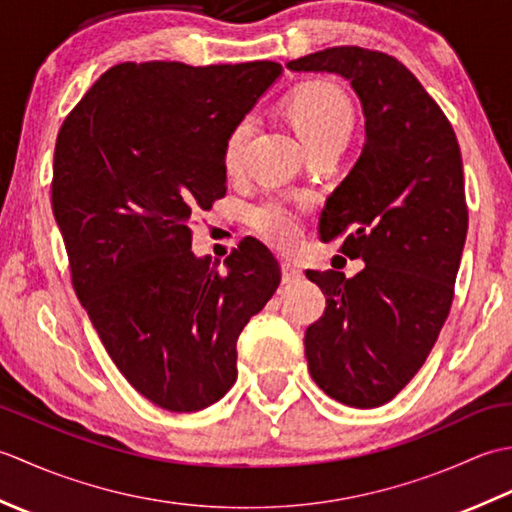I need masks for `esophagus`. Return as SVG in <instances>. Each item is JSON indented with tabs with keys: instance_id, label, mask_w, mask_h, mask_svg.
Here are the masks:
<instances>
[{
	"instance_id": "34e87169",
	"label": "esophagus",
	"mask_w": 512,
	"mask_h": 512,
	"mask_svg": "<svg viewBox=\"0 0 512 512\" xmlns=\"http://www.w3.org/2000/svg\"><path fill=\"white\" fill-rule=\"evenodd\" d=\"M281 279H284V284H297V281L303 279V270L295 264L284 262L281 264Z\"/></svg>"
}]
</instances>
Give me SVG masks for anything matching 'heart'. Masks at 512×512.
<instances>
[{
  "instance_id": "1",
  "label": "heart",
  "mask_w": 512,
  "mask_h": 512,
  "mask_svg": "<svg viewBox=\"0 0 512 512\" xmlns=\"http://www.w3.org/2000/svg\"><path fill=\"white\" fill-rule=\"evenodd\" d=\"M288 114L310 151L321 147H345L354 129L350 101L330 83L301 85L288 99ZM250 132H253V116H244L228 132L224 143V165L228 171H235L242 165ZM253 224L259 233L277 246L295 244L299 235L297 215L279 202L257 206L253 211Z\"/></svg>"
}]
</instances>
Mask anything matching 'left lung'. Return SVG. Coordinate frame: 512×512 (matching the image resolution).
Returning a JSON list of instances; mask_svg holds the SVG:
<instances>
[{"mask_svg":"<svg viewBox=\"0 0 512 512\" xmlns=\"http://www.w3.org/2000/svg\"><path fill=\"white\" fill-rule=\"evenodd\" d=\"M286 68L343 76L363 107L361 156L325 200L319 235L341 239V253L365 268L350 279L308 270L325 312L303 343L325 394L380 407L418 374L449 317L469 228L460 145L438 103L389 54L336 46Z\"/></svg>","mask_w":512,"mask_h":512,"instance_id":"left-lung-1","label":"left lung"}]
</instances>
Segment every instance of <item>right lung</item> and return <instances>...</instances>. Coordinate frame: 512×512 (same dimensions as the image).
Wrapping results in <instances>:
<instances>
[{"instance_id": "add662e5", "label": "right lung", "mask_w": 512, "mask_h": 512, "mask_svg": "<svg viewBox=\"0 0 512 512\" xmlns=\"http://www.w3.org/2000/svg\"><path fill=\"white\" fill-rule=\"evenodd\" d=\"M281 72L121 63L59 129L52 213L76 297L129 385L167 411H200L233 387L237 336L281 281L257 239L220 273L187 226L224 198L226 136Z\"/></svg>"}]
</instances>
